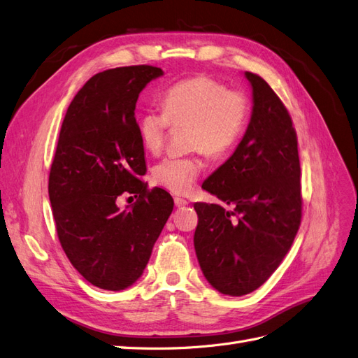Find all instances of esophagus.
Masks as SVG:
<instances>
[{"label": "esophagus", "mask_w": 358, "mask_h": 358, "mask_svg": "<svg viewBox=\"0 0 358 358\" xmlns=\"http://www.w3.org/2000/svg\"><path fill=\"white\" fill-rule=\"evenodd\" d=\"M173 203H176V207H185V206H187V201L185 199V198H178V196H176V198H173Z\"/></svg>", "instance_id": "1"}]
</instances>
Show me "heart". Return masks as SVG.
<instances>
[{"label":"heart","instance_id":"obj_1","mask_svg":"<svg viewBox=\"0 0 358 358\" xmlns=\"http://www.w3.org/2000/svg\"><path fill=\"white\" fill-rule=\"evenodd\" d=\"M162 109L145 110L138 121L141 141L150 152L163 150L171 127H187V150L220 157L236 147L246 130L250 100L244 91L228 90L220 80L202 75L169 87L162 97ZM202 169L196 155L168 157L152 168V180L176 195H186Z\"/></svg>","mask_w":358,"mask_h":358}]
</instances>
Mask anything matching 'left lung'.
Wrapping results in <instances>:
<instances>
[{"label":"left lung","instance_id":"left-lung-1","mask_svg":"<svg viewBox=\"0 0 358 358\" xmlns=\"http://www.w3.org/2000/svg\"><path fill=\"white\" fill-rule=\"evenodd\" d=\"M246 78L253 88L246 134L202 185L234 210L207 202L193 206L201 270L213 288L232 297L268 280L289 252L303 216L299 142L289 112L265 79L252 71Z\"/></svg>","mask_w":358,"mask_h":358}]
</instances>
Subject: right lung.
<instances>
[{
    "mask_svg": "<svg viewBox=\"0 0 358 358\" xmlns=\"http://www.w3.org/2000/svg\"><path fill=\"white\" fill-rule=\"evenodd\" d=\"M155 66L108 69L78 91L61 124L49 172L58 240L71 265L97 288L135 283L173 208L166 190L141 180L147 165L135 108ZM138 199L121 212L116 198Z\"/></svg>",
    "mask_w": 358,
    "mask_h": 358,
    "instance_id": "obj_1",
    "label": "right lung"
}]
</instances>
